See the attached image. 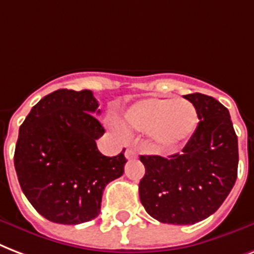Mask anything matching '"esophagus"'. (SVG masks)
<instances>
[{
	"instance_id": "1",
	"label": "esophagus",
	"mask_w": 254,
	"mask_h": 254,
	"mask_svg": "<svg viewBox=\"0 0 254 254\" xmlns=\"http://www.w3.org/2000/svg\"><path fill=\"white\" fill-rule=\"evenodd\" d=\"M125 156H126V159H128L129 160V159L136 158V152H135L132 148H127L125 152Z\"/></svg>"
}]
</instances>
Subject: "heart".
<instances>
[{
	"label": "heart",
	"instance_id": "obj_1",
	"mask_svg": "<svg viewBox=\"0 0 254 254\" xmlns=\"http://www.w3.org/2000/svg\"><path fill=\"white\" fill-rule=\"evenodd\" d=\"M197 122V110L187 99L145 98L133 102L123 113L126 128L149 132L152 141L163 149L188 140Z\"/></svg>",
	"mask_w": 254,
	"mask_h": 254
}]
</instances>
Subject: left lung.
<instances>
[{
	"label": "left lung",
	"instance_id": "1",
	"mask_svg": "<svg viewBox=\"0 0 254 254\" xmlns=\"http://www.w3.org/2000/svg\"><path fill=\"white\" fill-rule=\"evenodd\" d=\"M196 107L198 126L182 154L141 155L145 174L139 196L160 223L188 225L213 215L235 186L237 135L225 106L200 92L184 95Z\"/></svg>",
	"mask_w": 254,
	"mask_h": 254
}]
</instances>
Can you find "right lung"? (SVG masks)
<instances>
[{
    "mask_svg": "<svg viewBox=\"0 0 254 254\" xmlns=\"http://www.w3.org/2000/svg\"><path fill=\"white\" fill-rule=\"evenodd\" d=\"M98 107L90 90L61 88L39 100L19 127V186L35 211L53 223L95 219L106 186L125 172V151L110 158L96 147L105 133Z\"/></svg>",
    "mask_w": 254,
    "mask_h": 254,
    "instance_id": "obj_1",
    "label": "right lung"
}]
</instances>
